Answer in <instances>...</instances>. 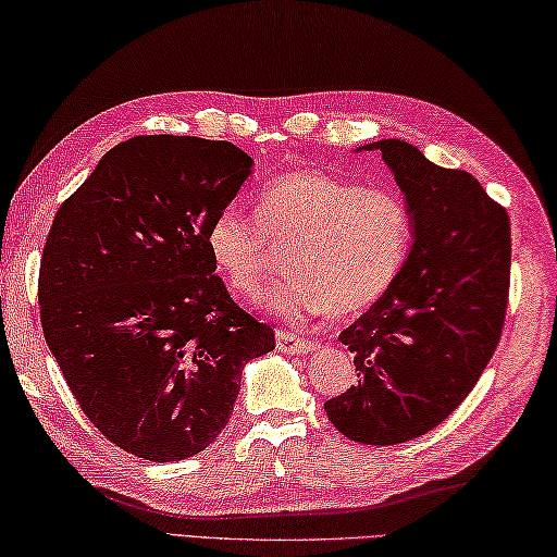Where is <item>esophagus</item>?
<instances>
[{"label":"esophagus","instance_id":"obj_1","mask_svg":"<svg viewBox=\"0 0 557 557\" xmlns=\"http://www.w3.org/2000/svg\"><path fill=\"white\" fill-rule=\"evenodd\" d=\"M276 345L281 352H288V355H306L313 350V341L311 338H304V335H296L290 331H278L276 333Z\"/></svg>","mask_w":557,"mask_h":557}]
</instances>
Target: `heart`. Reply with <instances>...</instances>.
I'll return each instance as SVG.
<instances>
[{
  "label": "heart",
  "mask_w": 557,
  "mask_h": 557,
  "mask_svg": "<svg viewBox=\"0 0 557 557\" xmlns=\"http://www.w3.org/2000/svg\"><path fill=\"white\" fill-rule=\"evenodd\" d=\"M414 214L403 193L362 187L323 170H294L259 189L257 214L224 205L207 224V251L234 294L257 298L286 251L288 276L267 306L288 321L368 311L409 259Z\"/></svg>",
  "instance_id": "b5f03b06"
}]
</instances>
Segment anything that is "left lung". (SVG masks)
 I'll list each match as a JSON object with an SVG mask.
<instances>
[{
  "instance_id": "1",
  "label": "left lung",
  "mask_w": 557,
  "mask_h": 557,
  "mask_svg": "<svg viewBox=\"0 0 557 557\" xmlns=\"http://www.w3.org/2000/svg\"><path fill=\"white\" fill-rule=\"evenodd\" d=\"M395 172L414 214V244L395 284L338 335L358 385L327 399L348 440L392 446L442 424L476 385L504 333L510 288L508 212L463 170L414 145H364Z\"/></svg>"
}]
</instances>
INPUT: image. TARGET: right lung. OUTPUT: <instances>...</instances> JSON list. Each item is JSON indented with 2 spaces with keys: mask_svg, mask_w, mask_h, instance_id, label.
I'll list each match as a JSON object with an SVG mask.
<instances>
[{
  "mask_svg": "<svg viewBox=\"0 0 557 557\" xmlns=\"http://www.w3.org/2000/svg\"><path fill=\"white\" fill-rule=\"evenodd\" d=\"M226 140L138 135L59 207L39 269L41 327L108 442L180 461L230 422L242 368L276 348L226 290L207 224L249 177Z\"/></svg>",
  "mask_w": 557,
  "mask_h": 557,
  "instance_id": "obj_1",
  "label": "right lung"
}]
</instances>
